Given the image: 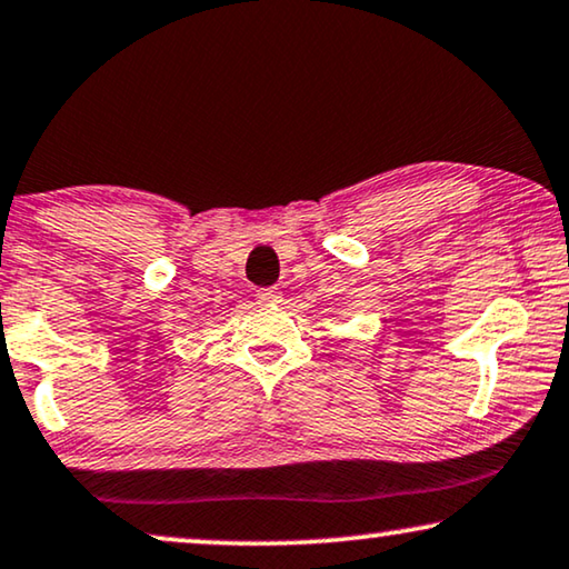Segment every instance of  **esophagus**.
<instances>
[{"instance_id":"obj_1","label":"esophagus","mask_w":569,"mask_h":569,"mask_svg":"<svg viewBox=\"0 0 569 569\" xmlns=\"http://www.w3.org/2000/svg\"><path fill=\"white\" fill-rule=\"evenodd\" d=\"M258 301L266 303V307H268V303L281 301V293L273 291V288H262V291H258Z\"/></svg>"}]
</instances>
